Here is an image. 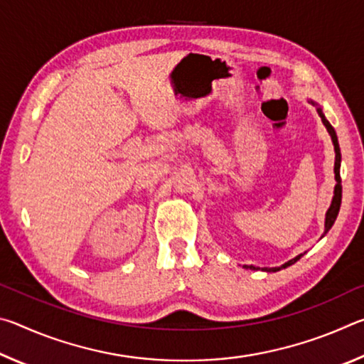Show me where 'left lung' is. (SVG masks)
<instances>
[{
	"mask_svg": "<svg viewBox=\"0 0 364 364\" xmlns=\"http://www.w3.org/2000/svg\"><path fill=\"white\" fill-rule=\"evenodd\" d=\"M311 104H315L311 101ZM316 106V104H315ZM318 114H319V117H321V120H323V123H324V127H326V130L329 132V134H331V139H332V144H334V151H336V164H334V173H336V181H337V184H336V188H334V197H332V202H331V207L328 208V212H326V221H324V234L328 232L331 228H332V225H334V221H336V218H337V215H338V210H341V202H342V180H341V160H342V156H341V147H338V141H337V134H336V130L334 128H332V125L331 123L328 122V119H326L324 117V114H323V110L318 107ZM304 255V254H300V255H297L295 258H292V260H289L287 263H284L282 264V267H276V268H263V271H268V273H271V271H279V269H282V268H287V267H291V264H294L295 262L297 260H300V257ZM244 268H250V269H260V268H257V267H247V264H244Z\"/></svg>",
	"mask_w": 364,
	"mask_h": 364,
	"instance_id": "left-lung-1",
	"label": "left lung"
}]
</instances>
